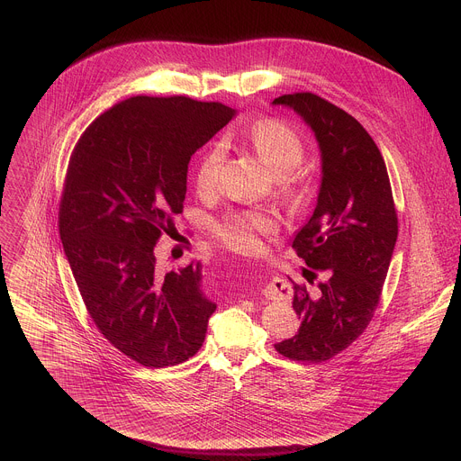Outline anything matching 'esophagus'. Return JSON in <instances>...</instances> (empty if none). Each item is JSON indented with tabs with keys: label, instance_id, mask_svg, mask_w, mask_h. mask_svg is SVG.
<instances>
[{
	"label": "esophagus",
	"instance_id": "1",
	"mask_svg": "<svg viewBox=\"0 0 461 461\" xmlns=\"http://www.w3.org/2000/svg\"><path fill=\"white\" fill-rule=\"evenodd\" d=\"M262 295H265L267 299H274V301H283V299H288L290 295V285L281 279V277H274L267 286L265 290H262Z\"/></svg>",
	"mask_w": 461,
	"mask_h": 461
}]
</instances>
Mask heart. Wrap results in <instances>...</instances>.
Segmentation results:
<instances>
[{
	"label": "heart",
	"mask_w": 461,
	"mask_h": 461,
	"mask_svg": "<svg viewBox=\"0 0 461 461\" xmlns=\"http://www.w3.org/2000/svg\"><path fill=\"white\" fill-rule=\"evenodd\" d=\"M244 139L257 151L267 166L277 175V193L281 199L299 208L312 193L310 178L297 169L306 153L304 139L297 129L277 118H258L251 122ZM226 151L221 142H215L201 157L194 171V184L201 191L215 189L224 162ZM213 235L226 248L237 253H257L260 249V237L276 231V221L268 212L262 210H231L212 224Z\"/></svg>",
	"instance_id": "heart-1"
}]
</instances>
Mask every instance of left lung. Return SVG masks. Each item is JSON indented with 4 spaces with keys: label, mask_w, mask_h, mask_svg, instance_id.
<instances>
[{
    "label": "left lung",
    "mask_w": 461,
    "mask_h": 461,
    "mask_svg": "<svg viewBox=\"0 0 461 461\" xmlns=\"http://www.w3.org/2000/svg\"><path fill=\"white\" fill-rule=\"evenodd\" d=\"M299 113L321 148L317 206L294 239L312 270L326 276L315 292L294 285L299 332L276 350L304 363H322L348 348L374 317L398 239V212L379 148L347 111L313 93L274 100Z\"/></svg>",
    "instance_id": "left-lung-1"
}]
</instances>
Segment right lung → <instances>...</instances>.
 Here are the masks:
<instances>
[{
    "instance_id": "right-lung-1",
    "label": "right lung",
    "mask_w": 461,
    "mask_h": 461,
    "mask_svg": "<svg viewBox=\"0 0 461 461\" xmlns=\"http://www.w3.org/2000/svg\"><path fill=\"white\" fill-rule=\"evenodd\" d=\"M235 111L189 96H133L100 114L65 173L58 228L100 334L148 368L187 361L204 343L215 304L201 262L162 274L155 249L182 213L191 155Z\"/></svg>"
}]
</instances>
